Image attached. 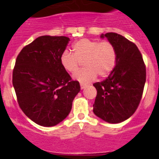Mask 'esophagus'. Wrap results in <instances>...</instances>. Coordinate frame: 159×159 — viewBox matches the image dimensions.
<instances>
[{
	"instance_id": "esophagus-1",
	"label": "esophagus",
	"mask_w": 159,
	"mask_h": 159,
	"mask_svg": "<svg viewBox=\"0 0 159 159\" xmlns=\"http://www.w3.org/2000/svg\"><path fill=\"white\" fill-rule=\"evenodd\" d=\"M87 87L86 84H80V88L81 89H84V88H85Z\"/></svg>"
}]
</instances>
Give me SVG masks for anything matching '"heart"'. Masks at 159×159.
I'll list each match as a JSON object with an SVG mask.
<instances>
[{"mask_svg": "<svg viewBox=\"0 0 159 159\" xmlns=\"http://www.w3.org/2000/svg\"><path fill=\"white\" fill-rule=\"evenodd\" d=\"M73 53L65 50L60 56V64L67 72H76L81 62L84 69L75 73L74 78L81 83H89L99 76H107L116 67L117 51L113 43L108 40H99L84 38L72 45Z\"/></svg>", "mask_w": 159, "mask_h": 159, "instance_id": "b5f03b06", "label": "heart"}]
</instances>
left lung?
Instances as JSON below:
<instances>
[{
    "label": "left lung",
    "instance_id": "obj_1",
    "mask_svg": "<svg viewBox=\"0 0 159 159\" xmlns=\"http://www.w3.org/2000/svg\"><path fill=\"white\" fill-rule=\"evenodd\" d=\"M113 43L117 51L116 67L102 82L93 84L97 90L93 112L110 123L129 119L137 110L146 83V66L137 46L121 35H101Z\"/></svg>",
    "mask_w": 159,
    "mask_h": 159
}]
</instances>
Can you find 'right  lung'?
I'll return each mask as SVG.
<instances>
[{
	"label": "right lung",
	"mask_w": 159,
	"mask_h": 159,
	"mask_svg": "<svg viewBox=\"0 0 159 159\" xmlns=\"http://www.w3.org/2000/svg\"><path fill=\"white\" fill-rule=\"evenodd\" d=\"M70 39L42 36L22 48L12 71V85L22 111L36 124L52 127L70 113L80 91L60 64Z\"/></svg>",
	"instance_id": "1"
}]
</instances>
